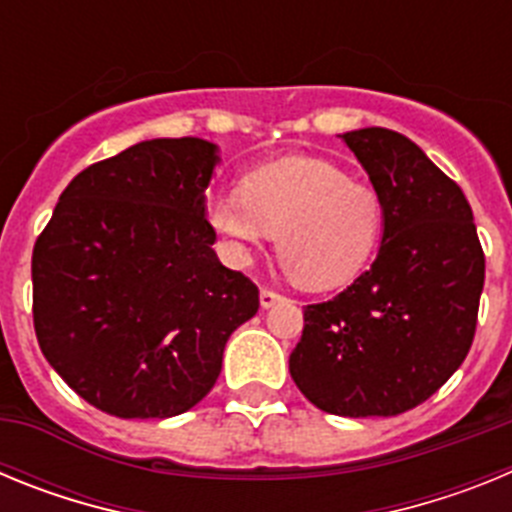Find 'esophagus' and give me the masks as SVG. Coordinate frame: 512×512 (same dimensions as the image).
<instances>
[{"label":"esophagus","instance_id":"1","mask_svg":"<svg viewBox=\"0 0 512 512\" xmlns=\"http://www.w3.org/2000/svg\"><path fill=\"white\" fill-rule=\"evenodd\" d=\"M284 297L279 295V292H274V289H261L259 292V302H261V307H264V310H269L271 305H277V302H282Z\"/></svg>","mask_w":512,"mask_h":512}]
</instances>
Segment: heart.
<instances>
[{
  "instance_id": "heart-1",
  "label": "heart",
  "mask_w": 512,
  "mask_h": 512,
  "mask_svg": "<svg viewBox=\"0 0 512 512\" xmlns=\"http://www.w3.org/2000/svg\"><path fill=\"white\" fill-rule=\"evenodd\" d=\"M207 223L235 264L274 235L277 256L297 282L333 289L356 279L377 253L384 230L382 194L348 179L325 158L292 156L251 171L241 192L207 205Z\"/></svg>"
}]
</instances>
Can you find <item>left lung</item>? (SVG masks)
<instances>
[{"label": "left lung", "instance_id": "1", "mask_svg": "<svg viewBox=\"0 0 512 512\" xmlns=\"http://www.w3.org/2000/svg\"><path fill=\"white\" fill-rule=\"evenodd\" d=\"M341 140L382 194V243L351 287L305 307L289 374L325 413L390 418L428 400L467 359L485 253L459 184L413 140L387 128Z\"/></svg>", "mask_w": 512, "mask_h": 512}]
</instances>
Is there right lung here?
<instances>
[{
  "label": "right lung",
  "instance_id": "right-lung-1",
  "mask_svg": "<svg viewBox=\"0 0 512 512\" xmlns=\"http://www.w3.org/2000/svg\"><path fill=\"white\" fill-rule=\"evenodd\" d=\"M220 148L153 138L92 164L33 248L40 351L79 397L117 418L194 408L259 289L220 264L207 187Z\"/></svg>",
  "mask_w": 512,
  "mask_h": 512
}]
</instances>
